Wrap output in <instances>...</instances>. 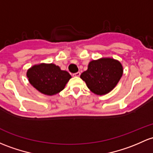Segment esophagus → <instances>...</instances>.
<instances>
[{
	"label": "esophagus",
	"mask_w": 153,
	"mask_h": 153,
	"mask_svg": "<svg viewBox=\"0 0 153 153\" xmlns=\"http://www.w3.org/2000/svg\"><path fill=\"white\" fill-rule=\"evenodd\" d=\"M80 75H81V72H76V73H73L72 75L73 77H79Z\"/></svg>",
	"instance_id": "obj_1"
}]
</instances>
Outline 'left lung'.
Returning a JSON list of instances; mask_svg holds the SVG:
<instances>
[{
    "label": "left lung",
    "mask_w": 153,
    "mask_h": 153,
    "mask_svg": "<svg viewBox=\"0 0 153 153\" xmlns=\"http://www.w3.org/2000/svg\"><path fill=\"white\" fill-rule=\"evenodd\" d=\"M123 74L120 62L112 58H101L89 62L87 70L81 74V78L91 92L104 95L114 89Z\"/></svg>",
    "instance_id": "obj_1"
}]
</instances>
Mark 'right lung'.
I'll return each mask as SVG.
<instances>
[{
    "mask_svg": "<svg viewBox=\"0 0 153 153\" xmlns=\"http://www.w3.org/2000/svg\"><path fill=\"white\" fill-rule=\"evenodd\" d=\"M27 78L33 87L45 95H55L62 91L72 78L68 72L56 64H35L27 70Z\"/></svg>",
    "mask_w": 153,
    "mask_h": 153,
    "instance_id": "add662e5",
    "label": "right lung"
}]
</instances>
